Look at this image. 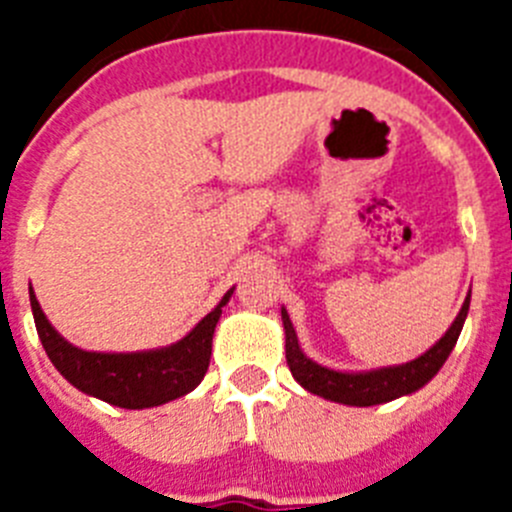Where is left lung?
I'll use <instances>...</instances> for the list:
<instances>
[{
	"label": "left lung",
	"mask_w": 512,
	"mask_h": 512,
	"mask_svg": "<svg viewBox=\"0 0 512 512\" xmlns=\"http://www.w3.org/2000/svg\"><path fill=\"white\" fill-rule=\"evenodd\" d=\"M469 297L472 295H467L451 328L425 354L408 361V364L382 366V369H369V372H338V369H328V366L305 356L300 341H297L295 325H292L287 310L282 307L284 338H287L284 348H287L289 372L312 395L325 397L330 402H341V405H354V408H369V405L397 400L402 395H413L436 377L438 369L446 364L449 354L454 351L456 338H459L464 320H467Z\"/></svg>",
	"instance_id": "left-lung-1"
}]
</instances>
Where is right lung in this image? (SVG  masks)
<instances>
[{"mask_svg": "<svg viewBox=\"0 0 512 512\" xmlns=\"http://www.w3.org/2000/svg\"><path fill=\"white\" fill-rule=\"evenodd\" d=\"M233 289L225 292L215 310L207 312L182 341L151 351H130V354L84 351L66 341L40 310L33 287H30V307L45 354L63 379H69L84 395L110 402L115 408L143 410L184 397L202 382L210 366L215 325Z\"/></svg>", "mask_w": 512, "mask_h": 512, "instance_id": "obj_1", "label": "right lung"}]
</instances>
